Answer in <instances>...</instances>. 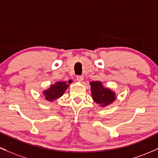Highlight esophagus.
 <instances>
[{
  "label": "esophagus",
  "instance_id": "obj_1",
  "mask_svg": "<svg viewBox=\"0 0 158 158\" xmlns=\"http://www.w3.org/2000/svg\"><path fill=\"white\" fill-rule=\"evenodd\" d=\"M83 79H84L83 76H78L77 77H76V80H77L79 82H82V81H83Z\"/></svg>",
  "mask_w": 158,
  "mask_h": 158
}]
</instances>
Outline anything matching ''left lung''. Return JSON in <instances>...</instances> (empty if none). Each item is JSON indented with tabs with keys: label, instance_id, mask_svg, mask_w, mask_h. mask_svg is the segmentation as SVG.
Returning <instances> with one entry per match:
<instances>
[{
	"label": "left lung",
	"instance_id": "8db88e82",
	"mask_svg": "<svg viewBox=\"0 0 158 158\" xmlns=\"http://www.w3.org/2000/svg\"><path fill=\"white\" fill-rule=\"evenodd\" d=\"M93 100L101 107H106L116 100V93L109 88L104 87L100 81L90 82Z\"/></svg>",
	"mask_w": 158,
	"mask_h": 158
}]
</instances>
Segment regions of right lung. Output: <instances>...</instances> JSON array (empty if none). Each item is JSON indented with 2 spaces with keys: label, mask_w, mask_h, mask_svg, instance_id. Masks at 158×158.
<instances>
[{
  "label": "right lung",
  "mask_w": 158,
  "mask_h": 158,
  "mask_svg": "<svg viewBox=\"0 0 158 158\" xmlns=\"http://www.w3.org/2000/svg\"><path fill=\"white\" fill-rule=\"evenodd\" d=\"M68 83H71L70 81H69ZM68 87L69 85L66 83V82H57L55 84L51 85L49 89L44 90L43 92V95H44L48 101L52 102L53 101L60 98Z\"/></svg>",
  "instance_id": "add662e5"
}]
</instances>
